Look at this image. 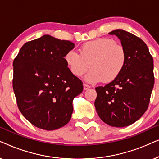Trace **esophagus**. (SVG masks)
I'll return each instance as SVG.
<instances>
[{
    "mask_svg": "<svg viewBox=\"0 0 159 159\" xmlns=\"http://www.w3.org/2000/svg\"><path fill=\"white\" fill-rule=\"evenodd\" d=\"M90 87H91V86H90L89 85H88V84H84V90H87V89H89Z\"/></svg>",
    "mask_w": 159,
    "mask_h": 159,
    "instance_id": "obj_1",
    "label": "esophagus"
}]
</instances>
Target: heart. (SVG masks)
<instances>
[{
    "instance_id": "heart-1",
    "label": "heart",
    "mask_w": 159,
    "mask_h": 159,
    "mask_svg": "<svg viewBox=\"0 0 159 159\" xmlns=\"http://www.w3.org/2000/svg\"><path fill=\"white\" fill-rule=\"evenodd\" d=\"M79 53L73 50L67 52L65 55V62L75 77H81L89 67L91 70L85 80L90 84L113 81L126 66V49L109 38L86 42L80 47Z\"/></svg>"
}]
</instances>
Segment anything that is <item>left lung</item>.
I'll return each instance as SVG.
<instances>
[{
	"instance_id": "8db88e82",
	"label": "left lung",
	"mask_w": 159,
	"mask_h": 159,
	"mask_svg": "<svg viewBox=\"0 0 159 159\" xmlns=\"http://www.w3.org/2000/svg\"><path fill=\"white\" fill-rule=\"evenodd\" d=\"M109 34L116 35L126 49V66L114 81L95 88L94 106L105 124L124 127L137 121L148 107L154 85L153 60L139 37L120 29Z\"/></svg>"
}]
</instances>
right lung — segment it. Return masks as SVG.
<instances>
[{"label": "right lung", "mask_w": 159, "mask_h": 159, "mask_svg": "<svg viewBox=\"0 0 159 159\" xmlns=\"http://www.w3.org/2000/svg\"><path fill=\"white\" fill-rule=\"evenodd\" d=\"M74 43L48 35L25 43L14 60L13 89L18 108L38 128L54 130L70 121L73 100L83 91L65 55Z\"/></svg>", "instance_id": "add662e5"}]
</instances>
